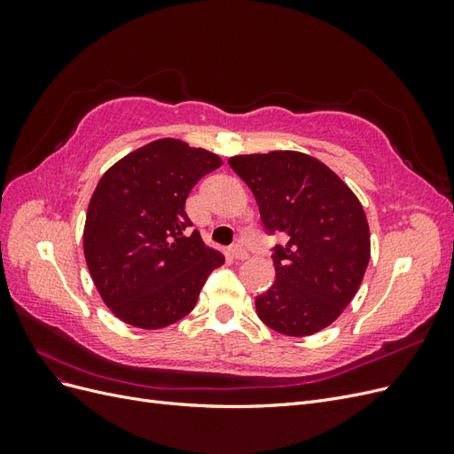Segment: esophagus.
Wrapping results in <instances>:
<instances>
[{"label":"esophagus","mask_w":454,"mask_h":454,"mask_svg":"<svg viewBox=\"0 0 454 454\" xmlns=\"http://www.w3.org/2000/svg\"><path fill=\"white\" fill-rule=\"evenodd\" d=\"M231 254H232V257H235L237 261H244V259H248V250L244 248V246H240V244H237V246H232V250H231Z\"/></svg>","instance_id":"esophagus-1"}]
</instances>
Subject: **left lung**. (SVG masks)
Wrapping results in <instances>:
<instances>
[{
    "label": "left lung",
    "mask_w": 454,
    "mask_h": 454,
    "mask_svg": "<svg viewBox=\"0 0 454 454\" xmlns=\"http://www.w3.org/2000/svg\"><path fill=\"white\" fill-rule=\"evenodd\" d=\"M257 200L274 246L277 280L255 297L257 316L274 332L307 337L333 324L354 299L371 255L362 202L318 159L299 151L229 159Z\"/></svg>",
    "instance_id": "1"
}]
</instances>
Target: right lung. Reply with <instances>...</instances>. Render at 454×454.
Instances as JSON below:
<instances>
[{"label":"right lung","mask_w":454,"mask_h":454,"mask_svg":"<svg viewBox=\"0 0 454 454\" xmlns=\"http://www.w3.org/2000/svg\"><path fill=\"white\" fill-rule=\"evenodd\" d=\"M202 147L162 138L117 160L89 202L83 250L92 282L119 320L160 329L195 309L223 254L189 227L185 200L202 176L222 167Z\"/></svg>","instance_id":"1"}]
</instances>
